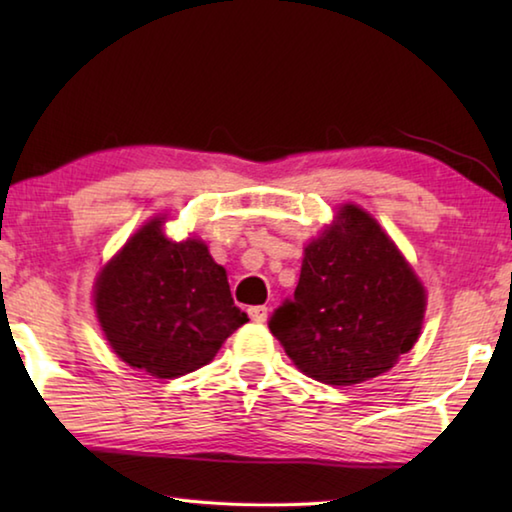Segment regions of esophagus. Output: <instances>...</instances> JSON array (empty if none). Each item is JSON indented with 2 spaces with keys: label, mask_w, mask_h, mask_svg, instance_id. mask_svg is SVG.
<instances>
[{
  "label": "esophagus",
  "mask_w": 512,
  "mask_h": 512,
  "mask_svg": "<svg viewBox=\"0 0 512 512\" xmlns=\"http://www.w3.org/2000/svg\"><path fill=\"white\" fill-rule=\"evenodd\" d=\"M248 316L255 320V323H264L268 318V307L266 305H257V307H250L248 309Z\"/></svg>",
  "instance_id": "34e87169"
}]
</instances>
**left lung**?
Listing matches in <instances>:
<instances>
[{
  "label": "left lung",
  "instance_id": "1",
  "mask_svg": "<svg viewBox=\"0 0 512 512\" xmlns=\"http://www.w3.org/2000/svg\"><path fill=\"white\" fill-rule=\"evenodd\" d=\"M424 287L381 225L357 205L305 248L291 300L268 320L289 359L316 381L352 386L391 370L418 341Z\"/></svg>",
  "mask_w": 512,
  "mask_h": 512
}]
</instances>
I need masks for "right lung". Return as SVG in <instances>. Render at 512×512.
Returning <instances> with one entry per match:
<instances>
[{"mask_svg": "<svg viewBox=\"0 0 512 512\" xmlns=\"http://www.w3.org/2000/svg\"><path fill=\"white\" fill-rule=\"evenodd\" d=\"M162 223L158 216L142 225L103 266L94 309L121 361L173 379L210 363L248 316L203 241H171Z\"/></svg>", "mask_w": 512, "mask_h": 512, "instance_id": "add662e5", "label": "right lung"}]
</instances>
